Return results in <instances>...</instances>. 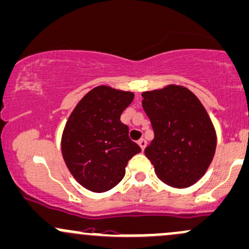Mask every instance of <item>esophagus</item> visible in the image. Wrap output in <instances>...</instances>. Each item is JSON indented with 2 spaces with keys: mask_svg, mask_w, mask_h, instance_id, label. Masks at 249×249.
<instances>
[{
  "mask_svg": "<svg viewBox=\"0 0 249 249\" xmlns=\"http://www.w3.org/2000/svg\"><path fill=\"white\" fill-rule=\"evenodd\" d=\"M138 145L140 146V148L142 149V151H143V149H145L146 145H147V142H146V140H145V139H140V140L138 141Z\"/></svg>",
  "mask_w": 249,
  "mask_h": 249,
  "instance_id": "esophagus-1",
  "label": "esophagus"
}]
</instances>
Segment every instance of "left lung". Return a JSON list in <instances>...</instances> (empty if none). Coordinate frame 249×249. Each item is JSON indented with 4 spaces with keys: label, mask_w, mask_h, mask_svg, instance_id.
<instances>
[{
    "label": "left lung",
    "mask_w": 249,
    "mask_h": 249,
    "mask_svg": "<svg viewBox=\"0 0 249 249\" xmlns=\"http://www.w3.org/2000/svg\"><path fill=\"white\" fill-rule=\"evenodd\" d=\"M142 97L154 132L145 154L158 178L172 188L194 185L207 172L216 149V132L207 110L180 85L145 91Z\"/></svg>",
    "instance_id": "1"
}]
</instances>
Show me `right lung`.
<instances>
[{
	"label": "right lung",
	"instance_id": "obj_1",
	"mask_svg": "<svg viewBox=\"0 0 249 249\" xmlns=\"http://www.w3.org/2000/svg\"><path fill=\"white\" fill-rule=\"evenodd\" d=\"M134 93L107 85L90 90L73 109L61 136V153L73 178L92 192H106L124 177L128 160L141 148L120 116Z\"/></svg>",
	"mask_w": 249,
	"mask_h": 249
}]
</instances>
